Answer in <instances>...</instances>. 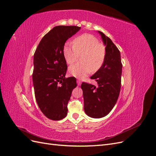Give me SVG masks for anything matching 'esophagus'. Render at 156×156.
Listing matches in <instances>:
<instances>
[{
  "mask_svg": "<svg viewBox=\"0 0 156 156\" xmlns=\"http://www.w3.org/2000/svg\"><path fill=\"white\" fill-rule=\"evenodd\" d=\"M81 83H82V82H81L80 80H77V84H78V86H80L81 85Z\"/></svg>",
  "mask_w": 156,
  "mask_h": 156,
  "instance_id": "obj_1",
  "label": "esophagus"
}]
</instances>
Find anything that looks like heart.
Wrapping results in <instances>:
<instances>
[{
  "label": "heart",
  "mask_w": 156,
  "mask_h": 156,
  "mask_svg": "<svg viewBox=\"0 0 156 156\" xmlns=\"http://www.w3.org/2000/svg\"><path fill=\"white\" fill-rule=\"evenodd\" d=\"M63 55L67 64L71 65L82 55V64L69 67V74L78 78L86 77L91 71L96 72L105 61V48L99 40L91 34H83L74 39L73 45L66 42L63 47Z\"/></svg>",
  "instance_id": "heart-1"
}]
</instances>
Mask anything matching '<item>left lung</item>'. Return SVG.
Masks as SVG:
<instances>
[{
  "instance_id": "8db88e82",
  "label": "left lung",
  "mask_w": 156,
  "mask_h": 156,
  "mask_svg": "<svg viewBox=\"0 0 156 156\" xmlns=\"http://www.w3.org/2000/svg\"><path fill=\"white\" fill-rule=\"evenodd\" d=\"M98 31L106 46L105 61L91 76L98 82V86L85 82L81 85L85 113L89 117L96 119L108 115L116 104L121 90L122 67L118 48L110 38L101 31Z\"/></svg>"
}]
</instances>
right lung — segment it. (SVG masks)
<instances>
[{"instance_id": "1", "label": "right lung", "mask_w": 156, "mask_h": 156, "mask_svg": "<svg viewBox=\"0 0 156 156\" xmlns=\"http://www.w3.org/2000/svg\"><path fill=\"white\" fill-rule=\"evenodd\" d=\"M80 30L74 26L53 27L41 39L34 55L35 99L44 115L53 121L66 116L72 91L77 86L74 77L65 78L67 65L62 50L66 40Z\"/></svg>"}]
</instances>
